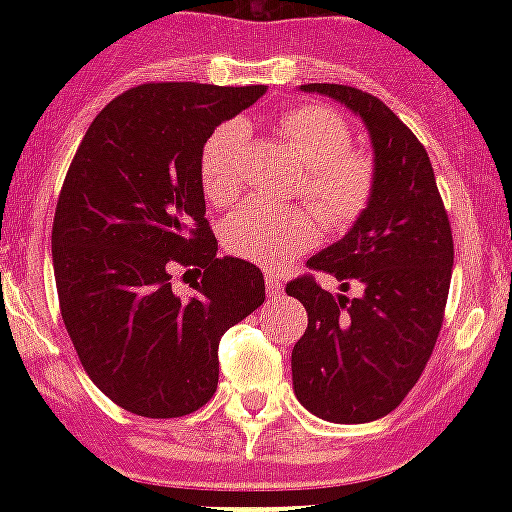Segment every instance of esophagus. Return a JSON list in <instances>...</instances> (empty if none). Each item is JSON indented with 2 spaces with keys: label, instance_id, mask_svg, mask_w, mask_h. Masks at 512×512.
Returning <instances> with one entry per match:
<instances>
[{
  "label": "esophagus",
  "instance_id": "34e87169",
  "mask_svg": "<svg viewBox=\"0 0 512 512\" xmlns=\"http://www.w3.org/2000/svg\"><path fill=\"white\" fill-rule=\"evenodd\" d=\"M265 292H268V297H276L284 292V284H281L279 276H265Z\"/></svg>",
  "mask_w": 512,
  "mask_h": 512
}]
</instances>
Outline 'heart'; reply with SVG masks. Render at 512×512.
I'll return each instance as SVG.
<instances>
[{
  "instance_id": "obj_1",
  "label": "heart",
  "mask_w": 512,
  "mask_h": 512,
  "mask_svg": "<svg viewBox=\"0 0 512 512\" xmlns=\"http://www.w3.org/2000/svg\"><path fill=\"white\" fill-rule=\"evenodd\" d=\"M276 132L303 162L297 193L311 201L321 223L329 231H345L356 223L372 199L374 164L364 151L350 146L348 122L327 106H295L276 119ZM244 162L247 127L241 122L220 124L199 156L207 201L225 207L239 196ZM223 239L233 255L263 268H279L319 241V223L305 204L249 199L228 215Z\"/></svg>"
}]
</instances>
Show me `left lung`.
Listing matches in <instances>:
<instances>
[{"mask_svg": "<svg viewBox=\"0 0 512 512\" xmlns=\"http://www.w3.org/2000/svg\"><path fill=\"white\" fill-rule=\"evenodd\" d=\"M364 119L374 146V191L353 228L308 260L329 273L287 284L308 311L292 350V385L321 420L372 422L390 414L420 380L444 324L454 241L428 151L380 98L348 84H303Z\"/></svg>", "mask_w": 512, "mask_h": 512, "instance_id": "1", "label": "left lung"}]
</instances>
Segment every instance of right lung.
Returning <instances> with one entry per match:
<instances>
[{"label":"right lung","mask_w":512,"mask_h":512,"mask_svg":"<svg viewBox=\"0 0 512 512\" xmlns=\"http://www.w3.org/2000/svg\"><path fill=\"white\" fill-rule=\"evenodd\" d=\"M263 92L140 84L76 148L52 223L60 316L84 372L127 412L170 420L201 409L217 390L220 337L263 305V271L217 257L199 175L217 124ZM177 267L202 276L188 301L171 292Z\"/></svg>","instance_id":"add662e5"}]
</instances>
